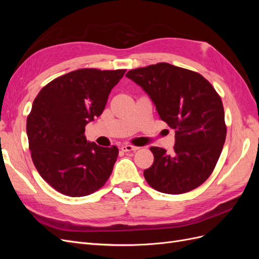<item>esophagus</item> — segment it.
<instances>
[{"label":"esophagus","mask_w":259,"mask_h":259,"mask_svg":"<svg viewBox=\"0 0 259 259\" xmlns=\"http://www.w3.org/2000/svg\"><path fill=\"white\" fill-rule=\"evenodd\" d=\"M138 147L135 146H131V145H125L121 147V150L124 152H128V151H137L138 150Z\"/></svg>","instance_id":"esophagus-1"}]
</instances>
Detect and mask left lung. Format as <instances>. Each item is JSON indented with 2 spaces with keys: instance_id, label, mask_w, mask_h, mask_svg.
Wrapping results in <instances>:
<instances>
[{
  "instance_id": "obj_1",
  "label": "left lung",
  "mask_w": 259,
  "mask_h": 259,
  "mask_svg": "<svg viewBox=\"0 0 259 259\" xmlns=\"http://www.w3.org/2000/svg\"><path fill=\"white\" fill-rule=\"evenodd\" d=\"M126 76L150 97L161 120L175 130L173 153L151 147L147 183L163 193L191 191L209 177L226 140L222 99L201 74L166 62L130 70Z\"/></svg>"
}]
</instances>
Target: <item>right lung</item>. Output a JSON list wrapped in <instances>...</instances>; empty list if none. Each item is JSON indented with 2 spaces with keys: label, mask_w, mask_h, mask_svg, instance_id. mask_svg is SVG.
<instances>
[{
  "label": "right lung",
  "mask_w": 259,
  "mask_h": 259,
  "mask_svg": "<svg viewBox=\"0 0 259 259\" xmlns=\"http://www.w3.org/2000/svg\"><path fill=\"white\" fill-rule=\"evenodd\" d=\"M125 70L80 69L37 94L27 119L31 158L38 174L69 197L97 191L110 177L119 150L86 140V124L103 113Z\"/></svg>",
  "instance_id": "1"
}]
</instances>
